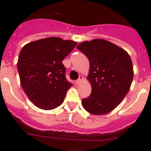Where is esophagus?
Returning a JSON list of instances; mask_svg holds the SVG:
<instances>
[{"label":"esophagus","instance_id":"esophagus-1","mask_svg":"<svg viewBox=\"0 0 151 151\" xmlns=\"http://www.w3.org/2000/svg\"><path fill=\"white\" fill-rule=\"evenodd\" d=\"M84 79V77L82 76H79V78H78V79L76 80V85H79L81 82L83 81Z\"/></svg>","mask_w":151,"mask_h":151}]
</instances>
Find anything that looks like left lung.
<instances>
[{
  "mask_svg": "<svg viewBox=\"0 0 151 151\" xmlns=\"http://www.w3.org/2000/svg\"><path fill=\"white\" fill-rule=\"evenodd\" d=\"M77 48L90 62L87 78L91 93L82 99L84 109L94 115L110 113L122 102L131 87L134 72L130 56L104 39L83 41Z\"/></svg>",
  "mask_w": 151,
  "mask_h": 151,
  "instance_id": "8db88e82",
  "label": "left lung"
}]
</instances>
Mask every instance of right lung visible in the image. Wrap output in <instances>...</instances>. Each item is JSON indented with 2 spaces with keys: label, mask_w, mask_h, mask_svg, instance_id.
Returning a JSON list of instances; mask_svg holds the SVG:
<instances>
[{
  "label": "right lung",
  "mask_w": 151,
  "mask_h": 151,
  "mask_svg": "<svg viewBox=\"0 0 151 151\" xmlns=\"http://www.w3.org/2000/svg\"><path fill=\"white\" fill-rule=\"evenodd\" d=\"M77 42L50 37L26 44L19 55V79L29 99L37 107L53 110L63 102L73 84L65 76L62 61Z\"/></svg>",
  "instance_id": "right-lung-1"
}]
</instances>
